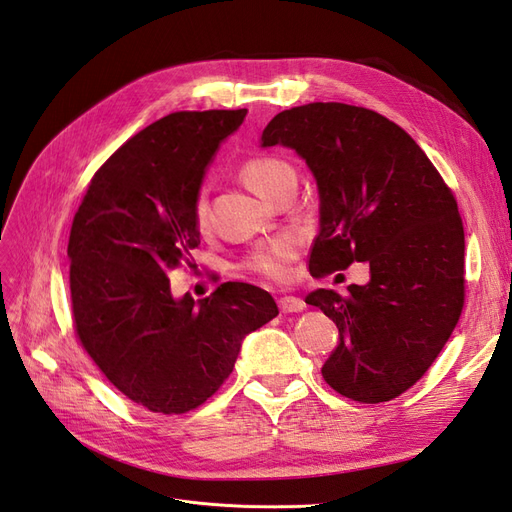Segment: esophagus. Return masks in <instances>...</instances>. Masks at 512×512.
Instances as JSON below:
<instances>
[{
	"label": "esophagus",
	"instance_id": "esophagus-1",
	"mask_svg": "<svg viewBox=\"0 0 512 512\" xmlns=\"http://www.w3.org/2000/svg\"><path fill=\"white\" fill-rule=\"evenodd\" d=\"M280 309L284 314H299L305 309V303L299 297H284L280 299Z\"/></svg>",
	"mask_w": 512,
	"mask_h": 512
}]
</instances>
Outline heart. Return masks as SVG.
<instances>
[{"mask_svg":"<svg viewBox=\"0 0 512 512\" xmlns=\"http://www.w3.org/2000/svg\"><path fill=\"white\" fill-rule=\"evenodd\" d=\"M294 175L292 168L273 158H256L245 162L241 166V179L250 190H254L260 198H271L273 192L280 188L286 177ZM194 220L198 228H205L207 224V203L205 196H198L194 205ZM297 254V243L290 237L273 239L271 243H265L250 256V267L258 271L260 275L271 277V280H284L288 275L290 260Z\"/></svg>","mask_w":512,"mask_h":512,"instance_id":"heart-1","label":"heart"}]
</instances>
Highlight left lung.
I'll list each match as a JSON object with an SVG mask.
<instances>
[{
  "label": "left lung",
  "instance_id": "8db88e82",
  "mask_svg": "<svg viewBox=\"0 0 512 512\" xmlns=\"http://www.w3.org/2000/svg\"><path fill=\"white\" fill-rule=\"evenodd\" d=\"M275 145L297 151L318 188L309 273L369 267L348 297L307 294L339 329L322 378L354 401H389L425 374L461 316L466 241L455 198L408 132L361 106L282 111L260 136L262 149Z\"/></svg>",
  "mask_w": 512,
  "mask_h": 512
}]
</instances>
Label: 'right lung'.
<instances>
[{
	"mask_svg": "<svg viewBox=\"0 0 512 512\" xmlns=\"http://www.w3.org/2000/svg\"><path fill=\"white\" fill-rule=\"evenodd\" d=\"M247 111L170 113L119 147L74 215L68 258L76 333L113 386L160 414L198 408L235 367L243 339L280 309L226 282L173 297L168 273L200 243L194 205L213 156Z\"/></svg>",
	"mask_w": 512,
	"mask_h": 512,
	"instance_id": "obj_1",
	"label": "right lung"
}]
</instances>
